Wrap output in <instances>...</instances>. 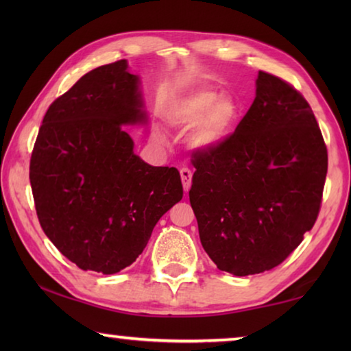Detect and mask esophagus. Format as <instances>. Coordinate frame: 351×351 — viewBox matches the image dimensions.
I'll use <instances>...</instances> for the list:
<instances>
[{"mask_svg": "<svg viewBox=\"0 0 351 351\" xmlns=\"http://www.w3.org/2000/svg\"><path fill=\"white\" fill-rule=\"evenodd\" d=\"M181 181H182V187H184V192H189L190 186H192V171L189 169H181Z\"/></svg>", "mask_w": 351, "mask_h": 351, "instance_id": "obj_1", "label": "esophagus"}]
</instances>
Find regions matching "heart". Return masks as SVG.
Returning a JSON list of instances; mask_svg holds the SVG:
<instances>
[{
    "label": "heart",
    "mask_w": 351,
    "mask_h": 351,
    "mask_svg": "<svg viewBox=\"0 0 351 351\" xmlns=\"http://www.w3.org/2000/svg\"><path fill=\"white\" fill-rule=\"evenodd\" d=\"M240 112V104L234 96L201 88L171 100L164 111V119L175 128L192 127L189 145L199 153H210L230 139Z\"/></svg>",
    "instance_id": "b5f03b06"
}]
</instances>
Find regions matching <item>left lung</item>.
Wrapping results in <instances>:
<instances>
[{
  "instance_id": "1",
  "label": "left lung",
  "mask_w": 351,
  "mask_h": 351,
  "mask_svg": "<svg viewBox=\"0 0 351 351\" xmlns=\"http://www.w3.org/2000/svg\"><path fill=\"white\" fill-rule=\"evenodd\" d=\"M193 165L190 204L219 271L243 277L276 268L316 223L326 147L311 106L276 75L260 71L235 133Z\"/></svg>"
}]
</instances>
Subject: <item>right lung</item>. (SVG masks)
Here are the masks:
<instances>
[{
    "label": "right lung",
    "instance_id": "right-lung-1",
    "mask_svg": "<svg viewBox=\"0 0 351 351\" xmlns=\"http://www.w3.org/2000/svg\"><path fill=\"white\" fill-rule=\"evenodd\" d=\"M147 121L127 60L90 71L46 111L29 173L35 209L47 239L83 271L132 265L182 198L180 171L134 153L123 127Z\"/></svg>",
    "mask_w": 351,
    "mask_h": 351
}]
</instances>
